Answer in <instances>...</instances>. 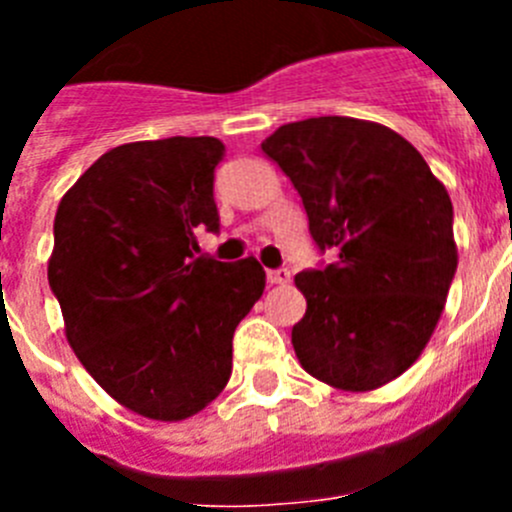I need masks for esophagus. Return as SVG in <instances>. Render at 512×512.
<instances>
[{
	"label": "esophagus",
	"instance_id": "34e87169",
	"mask_svg": "<svg viewBox=\"0 0 512 512\" xmlns=\"http://www.w3.org/2000/svg\"><path fill=\"white\" fill-rule=\"evenodd\" d=\"M266 279H269V284H277V287H282V284L289 282V271L287 269H271V271H266Z\"/></svg>",
	"mask_w": 512,
	"mask_h": 512
}]
</instances>
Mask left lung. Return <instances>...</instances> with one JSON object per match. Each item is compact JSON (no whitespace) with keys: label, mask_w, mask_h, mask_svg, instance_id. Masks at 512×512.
<instances>
[{"label":"left lung","mask_w":512,"mask_h":512,"mask_svg":"<svg viewBox=\"0 0 512 512\" xmlns=\"http://www.w3.org/2000/svg\"><path fill=\"white\" fill-rule=\"evenodd\" d=\"M261 151L295 184L315 246L336 251L295 277L307 300L297 359L336 390H377L418 361L446 305L459 261L449 192L379 122H289Z\"/></svg>","instance_id":"left-lung-1"}]
</instances>
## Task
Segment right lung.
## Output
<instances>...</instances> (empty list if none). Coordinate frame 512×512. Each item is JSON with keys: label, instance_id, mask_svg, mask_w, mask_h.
<instances>
[{"label": "right lung", "instance_id": "obj_1", "mask_svg": "<svg viewBox=\"0 0 512 512\" xmlns=\"http://www.w3.org/2000/svg\"><path fill=\"white\" fill-rule=\"evenodd\" d=\"M217 138L125 143L63 194L48 284L94 382L151 420L192 418L230 379L233 333L266 287L253 256H194L217 233Z\"/></svg>", "mask_w": 512, "mask_h": 512}]
</instances>
